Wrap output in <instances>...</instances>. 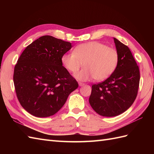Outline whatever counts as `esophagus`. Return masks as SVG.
Masks as SVG:
<instances>
[{"mask_svg": "<svg viewBox=\"0 0 154 154\" xmlns=\"http://www.w3.org/2000/svg\"><path fill=\"white\" fill-rule=\"evenodd\" d=\"M79 85L80 87H82V86L85 85V84H84V83H81V82H79Z\"/></svg>", "mask_w": 154, "mask_h": 154, "instance_id": "34e87169", "label": "esophagus"}]
</instances>
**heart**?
Returning a JSON list of instances; mask_svg holds the SVG:
<instances>
[{
    "mask_svg": "<svg viewBox=\"0 0 154 154\" xmlns=\"http://www.w3.org/2000/svg\"><path fill=\"white\" fill-rule=\"evenodd\" d=\"M119 55L115 48L98 42L81 44L72 53H65L61 61L67 71L75 73L82 66V70L75 75L77 79L83 81L92 79L100 81L109 78L119 63Z\"/></svg>",
    "mask_w": 154,
    "mask_h": 154,
    "instance_id": "heart-1",
    "label": "heart"
}]
</instances>
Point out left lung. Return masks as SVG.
Returning a JSON list of instances; mask_svg holds the SVG:
<instances>
[{
    "label": "left lung",
    "mask_w": 154,
    "mask_h": 154,
    "mask_svg": "<svg viewBox=\"0 0 154 154\" xmlns=\"http://www.w3.org/2000/svg\"><path fill=\"white\" fill-rule=\"evenodd\" d=\"M119 60L115 71L105 81L92 86L89 103L100 116L119 115L132 106L138 94L140 71L128 47L114 38Z\"/></svg>",
    "instance_id": "left-lung-1"
}]
</instances>
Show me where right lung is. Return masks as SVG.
Returning <instances> with one entry per match:
<instances>
[{
  "instance_id": "right-lung-1",
  "label": "right lung",
  "mask_w": 154,
  "mask_h": 154,
  "mask_svg": "<svg viewBox=\"0 0 154 154\" xmlns=\"http://www.w3.org/2000/svg\"><path fill=\"white\" fill-rule=\"evenodd\" d=\"M71 48L70 42L43 35L20 56L13 77L16 93L22 106L32 115H54L79 86L61 61Z\"/></svg>"
}]
</instances>
